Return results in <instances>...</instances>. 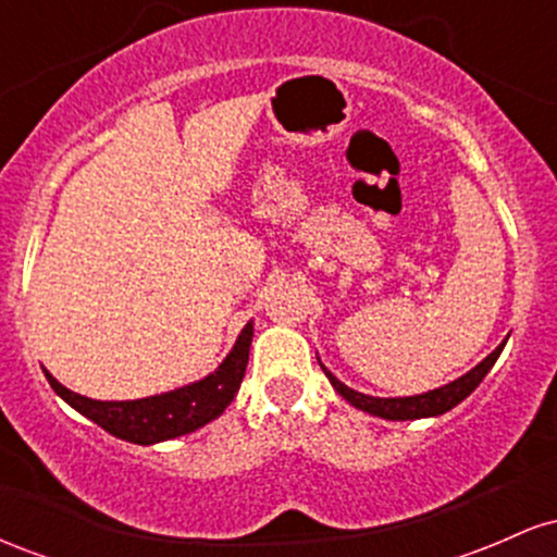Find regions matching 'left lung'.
<instances>
[{
	"mask_svg": "<svg viewBox=\"0 0 557 557\" xmlns=\"http://www.w3.org/2000/svg\"><path fill=\"white\" fill-rule=\"evenodd\" d=\"M505 343H508V337H505V341L497 345L495 350H492L487 359L479 361L471 372L458 376V380L447 382V385L437 387V389H430V393L408 395V398H374V395H363V393H359V389L343 385V382L337 380V376L332 374L322 361H319V356H317V361H319V367H322V372L327 374L330 385L337 389V395H343V398L348 400L354 408H359V411H363V413H372V417L387 419V421H413V419H426V417H443V413L450 411V408H456L458 403L469 398V395L479 387V382H482L484 376H487L490 369L495 367V361L500 359Z\"/></svg>",
	"mask_w": 557,
	"mask_h": 557,
	"instance_id": "1",
	"label": "left lung"
}]
</instances>
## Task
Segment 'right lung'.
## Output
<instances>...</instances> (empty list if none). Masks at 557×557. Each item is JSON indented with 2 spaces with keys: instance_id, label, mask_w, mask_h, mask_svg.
Masks as SVG:
<instances>
[{
  "instance_id": "obj_1",
  "label": "right lung",
  "mask_w": 557,
  "mask_h": 557,
  "mask_svg": "<svg viewBox=\"0 0 557 557\" xmlns=\"http://www.w3.org/2000/svg\"><path fill=\"white\" fill-rule=\"evenodd\" d=\"M251 341L253 322H248L240 330L238 341L230 348V354L212 374L170 389V393L149 395V398L138 400H94L60 385L49 372L44 374H47L49 385L67 406H73L83 417L91 419L101 430L114 434L117 440H125V443L157 445L164 443V440H175L181 434L201 430L203 424L222 417V411L238 393L243 374H246Z\"/></svg>"
}]
</instances>
